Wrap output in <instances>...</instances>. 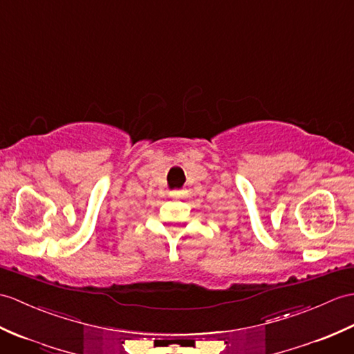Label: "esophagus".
<instances>
[{"label":"esophagus","mask_w":354,"mask_h":354,"mask_svg":"<svg viewBox=\"0 0 354 354\" xmlns=\"http://www.w3.org/2000/svg\"><path fill=\"white\" fill-rule=\"evenodd\" d=\"M183 194H184V192H180V190H174V192H170V196H171V197H176V199H178V197L183 196Z\"/></svg>","instance_id":"1"}]
</instances>
